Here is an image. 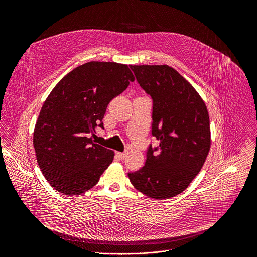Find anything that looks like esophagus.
Wrapping results in <instances>:
<instances>
[{"label":"esophagus","mask_w":257,"mask_h":257,"mask_svg":"<svg viewBox=\"0 0 257 257\" xmlns=\"http://www.w3.org/2000/svg\"><path fill=\"white\" fill-rule=\"evenodd\" d=\"M116 155L118 156L120 160H125L127 158V153L126 152H117Z\"/></svg>","instance_id":"1"}]
</instances>
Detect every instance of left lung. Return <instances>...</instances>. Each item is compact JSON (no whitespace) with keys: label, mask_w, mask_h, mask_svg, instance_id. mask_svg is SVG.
I'll return each instance as SVG.
<instances>
[{"label":"left lung","mask_w":257,"mask_h":257,"mask_svg":"<svg viewBox=\"0 0 257 257\" xmlns=\"http://www.w3.org/2000/svg\"><path fill=\"white\" fill-rule=\"evenodd\" d=\"M152 97L151 146L145 166L128 173L137 190L153 199L170 198L188 188L204 166L211 146L209 113L198 92L168 65H130Z\"/></svg>","instance_id":"left-lung-1"}]
</instances>
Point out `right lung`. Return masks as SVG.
<instances>
[{
    "mask_svg": "<svg viewBox=\"0 0 257 257\" xmlns=\"http://www.w3.org/2000/svg\"><path fill=\"white\" fill-rule=\"evenodd\" d=\"M135 81L128 65L88 62L55 85L40 111L33 147L40 169L55 190L79 195L95 186L114 152L92 140L111 99Z\"/></svg>",
    "mask_w": 257,
    "mask_h": 257,
    "instance_id": "obj_1",
    "label": "right lung"
}]
</instances>
